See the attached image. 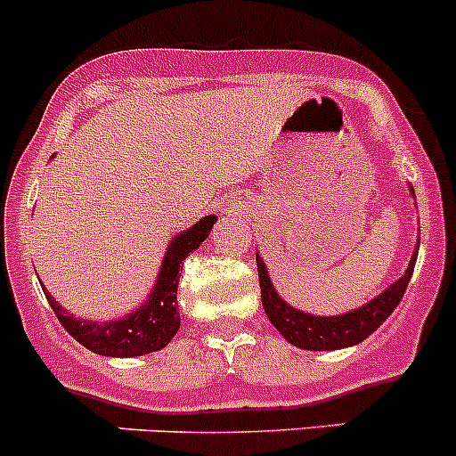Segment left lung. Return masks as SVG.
Returning <instances> with one entry per match:
<instances>
[{
    "instance_id": "1",
    "label": "left lung",
    "mask_w": 456,
    "mask_h": 456,
    "mask_svg": "<svg viewBox=\"0 0 456 456\" xmlns=\"http://www.w3.org/2000/svg\"><path fill=\"white\" fill-rule=\"evenodd\" d=\"M412 193V189H411ZM415 197V193H412ZM417 252H419V241H417L415 252H412L411 263H408L403 276L388 285L382 294H378L373 300L364 303L362 307L351 309L342 316H316V314H305L303 309L292 307L276 294L272 285L267 267L263 263L261 255H256V270H259V285H261V303L265 309L267 318L272 325L281 331V336L288 342H292L298 349L307 351H333L345 349V346L358 345L364 338L378 330L384 321L393 314V309L400 305L411 281L412 270H415Z\"/></svg>"
}]
</instances>
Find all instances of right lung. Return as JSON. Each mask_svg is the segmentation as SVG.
I'll return each mask as SVG.
<instances>
[{
    "label": "right lung",
    "instance_id": "add662e5",
    "mask_svg": "<svg viewBox=\"0 0 456 456\" xmlns=\"http://www.w3.org/2000/svg\"><path fill=\"white\" fill-rule=\"evenodd\" d=\"M215 222H217V215H206L195 226L173 239L167 255H164L151 294L135 312L126 314L125 318L110 322L83 321V318L65 312L53 294L44 288L45 298H48L50 307L54 309L56 318L65 327V331L94 354L107 355V358H134V355L164 349L180 330V312H177L180 267L186 256L195 252L201 246V241L208 237Z\"/></svg>",
    "mask_w": 456,
    "mask_h": 456
}]
</instances>
